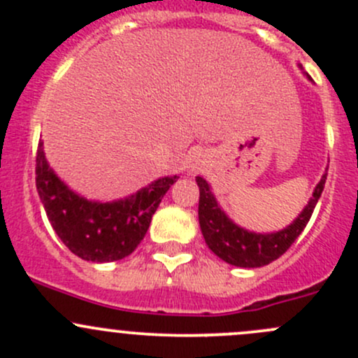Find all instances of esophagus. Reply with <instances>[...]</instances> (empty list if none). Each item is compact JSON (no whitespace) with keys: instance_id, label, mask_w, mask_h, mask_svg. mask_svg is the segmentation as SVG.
<instances>
[{"instance_id":"1","label":"esophagus","mask_w":358,"mask_h":358,"mask_svg":"<svg viewBox=\"0 0 358 358\" xmlns=\"http://www.w3.org/2000/svg\"><path fill=\"white\" fill-rule=\"evenodd\" d=\"M202 162H204V156H202L201 152H196V154H194V156H192V159H190L189 168L192 169V171H196V169L201 168Z\"/></svg>"}]
</instances>
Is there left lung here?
I'll list each match as a JSON object with an SVG mask.
<instances>
[{
	"label": "left lung",
	"mask_w": 358,
	"mask_h": 358,
	"mask_svg": "<svg viewBox=\"0 0 358 358\" xmlns=\"http://www.w3.org/2000/svg\"><path fill=\"white\" fill-rule=\"evenodd\" d=\"M326 178L327 175L320 178L313 190L312 199L289 227L273 234H255L236 225L222 211L208 182L202 176H196V182L199 185V225L206 244L218 258L230 265L243 266V268L268 265L273 259L282 256L303 232L322 194Z\"/></svg>",
	"instance_id": "obj_1"
}]
</instances>
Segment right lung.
<instances>
[{
	"mask_svg": "<svg viewBox=\"0 0 358 358\" xmlns=\"http://www.w3.org/2000/svg\"><path fill=\"white\" fill-rule=\"evenodd\" d=\"M178 176H164L126 199L88 201L53 173L39 142L36 189L53 230L66 246L86 262L107 263L135 251L149 230L152 215Z\"/></svg>",
	"mask_w": 358,
	"mask_h": 358,
	"instance_id": "right-lung-1",
	"label": "right lung"
}]
</instances>
